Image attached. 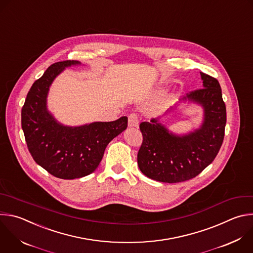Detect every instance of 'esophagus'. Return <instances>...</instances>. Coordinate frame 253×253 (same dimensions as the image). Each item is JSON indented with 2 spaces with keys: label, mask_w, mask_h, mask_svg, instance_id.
Wrapping results in <instances>:
<instances>
[{
  "label": "esophagus",
  "mask_w": 253,
  "mask_h": 253,
  "mask_svg": "<svg viewBox=\"0 0 253 253\" xmlns=\"http://www.w3.org/2000/svg\"><path fill=\"white\" fill-rule=\"evenodd\" d=\"M138 125H139L138 115L135 113H131L128 117V126L129 127H138Z\"/></svg>",
  "instance_id": "esophagus-1"
}]
</instances>
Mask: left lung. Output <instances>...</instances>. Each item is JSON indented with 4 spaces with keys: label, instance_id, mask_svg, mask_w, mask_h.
I'll list each match as a JSON object with an SVG mask.
<instances>
[{
    "label": "left lung",
    "instance_id": "8db88e82",
    "mask_svg": "<svg viewBox=\"0 0 253 253\" xmlns=\"http://www.w3.org/2000/svg\"><path fill=\"white\" fill-rule=\"evenodd\" d=\"M201 76L204 88L183 98L203 106L204 121L199 129L176 135L169 132L160 119L140 124L143 142L137 156L138 166L152 180L170 184L191 180L214 160L222 145L226 108L221 88L214 77L204 72Z\"/></svg>",
    "mask_w": 253,
    "mask_h": 253
}]
</instances>
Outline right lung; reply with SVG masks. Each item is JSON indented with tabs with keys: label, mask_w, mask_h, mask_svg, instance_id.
<instances>
[{
	"label": "right lung",
	"mask_w": 253,
	"mask_h": 253,
	"mask_svg": "<svg viewBox=\"0 0 253 253\" xmlns=\"http://www.w3.org/2000/svg\"><path fill=\"white\" fill-rule=\"evenodd\" d=\"M77 64V60L51 64L34 82L22 108V128L33 159L49 174L63 180L94 172L109 142L128 125L126 116L78 127L64 126L54 119L46 108L49 86L65 67Z\"/></svg>",
	"instance_id": "1"
}]
</instances>
